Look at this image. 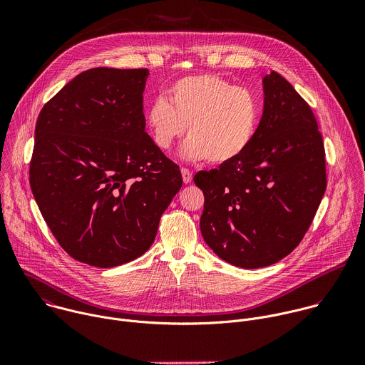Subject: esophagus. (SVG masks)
I'll return each instance as SVG.
<instances>
[{
  "label": "esophagus",
  "mask_w": 365,
  "mask_h": 365,
  "mask_svg": "<svg viewBox=\"0 0 365 365\" xmlns=\"http://www.w3.org/2000/svg\"><path fill=\"white\" fill-rule=\"evenodd\" d=\"M180 172H182L183 182H185V183H190V182H192V172H190L189 169H186V168H182Z\"/></svg>",
  "instance_id": "34e87169"
}]
</instances>
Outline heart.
<instances>
[{
  "label": "heart",
  "instance_id": "heart-1",
  "mask_svg": "<svg viewBox=\"0 0 365 365\" xmlns=\"http://www.w3.org/2000/svg\"><path fill=\"white\" fill-rule=\"evenodd\" d=\"M169 101L153 99L145 123L155 147L166 151L186 130L183 154L212 165L237 160L251 145L259 121L255 95L217 75H192L176 81Z\"/></svg>",
  "mask_w": 365,
  "mask_h": 365
}]
</instances>
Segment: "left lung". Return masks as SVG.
<instances>
[{"label": "left lung", "instance_id": "obj_1", "mask_svg": "<svg viewBox=\"0 0 365 365\" xmlns=\"http://www.w3.org/2000/svg\"><path fill=\"white\" fill-rule=\"evenodd\" d=\"M263 85L264 111L248 150L193 178L205 196V242L244 269L267 267L290 254L327 189L324 140L309 103L274 71Z\"/></svg>", "mask_w": 365, "mask_h": 365}]
</instances>
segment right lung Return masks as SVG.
Masks as SVG:
<instances>
[{
  "label": "right lung",
  "instance_id": "right-lung-1",
  "mask_svg": "<svg viewBox=\"0 0 365 365\" xmlns=\"http://www.w3.org/2000/svg\"><path fill=\"white\" fill-rule=\"evenodd\" d=\"M148 71L93 68L41 108L30 186L59 245L93 267L143 255L182 187L176 163L145 133Z\"/></svg>",
  "mask_w": 365,
  "mask_h": 365
}]
</instances>
